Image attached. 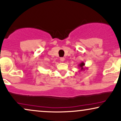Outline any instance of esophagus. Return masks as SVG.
Instances as JSON below:
<instances>
[{
	"mask_svg": "<svg viewBox=\"0 0 121 121\" xmlns=\"http://www.w3.org/2000/svg\"><path fill=\"white\" fill-rule=\"evenodd\" d=\"M64 60H65V58H63V57H62V58H60V60L62 62H63Z\"/></svg>",
	"mask_w": 121,
	"mask_h": 121,
	"instance_id": "esophagus-1",
	"label": "esophagus"
}]
</instances>
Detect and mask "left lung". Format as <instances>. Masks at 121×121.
Masks as SVG:
<instances>
[{
    "label": "left lung",
    "instance_id": "8db88e82",
    "mask_svg": "<svg viewBox=\"0 0 121 121\" xmlns=\"http://www.w3.org/2000/svg\"><path fill=\"white\" fill-rule=\"evenodd\" d=\"M84 65H85V63H84V62H82L80 64H79V65H78V68H80V70H81V71H84L86 69H87V67H85V68H84Z\"/></svg>",
    "mask_w": 121,
    "mask_h": 121
}]
</instances>
